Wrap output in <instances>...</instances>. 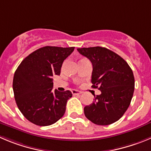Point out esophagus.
I'll use <instances>...</instances> for the list:
<instances>
[{"label": "esophagus", "instance_id": "34e87169", "mask_svg": "<svg viewBox=\"0 0 151 151\" xmlns=\"http://www.w3.org/2000/svg\"><path fill=\"white\" fill-rule=\"evenodd\" d=\"M71 92H72L73 95H80L81 94V91H78V90H76V89H73L71 90Z\"/></svg>", "mask_w": 151, "mask_h": 151}]
</instances>
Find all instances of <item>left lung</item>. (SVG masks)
<instances>
[{"mask_svg":"<svg viewBox=\"0 0 151 151\" xmlns=\"http://www.w3.org/2000/svg\"><path fill=\"white\" fill-rule=\"evenodd\" d=\"M91 61L92 88L101 90L92 104L84 107L88 120L98 125H109L119 120L130 104L134 92L133 71L115 52L102 47L77 48Z\"/></svg>","mask_w":151,"mask_h":151,"instance_id":"8db88e82","label":"left lung"}]
</instances>
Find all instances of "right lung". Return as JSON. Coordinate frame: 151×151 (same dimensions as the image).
I'll return each instance as SVG.
<instances>
[{
	"instance_id": "obj_1",
	"label": "right lung",
	"mask_w": 151,
	"mask_h": 151,
	"mask_svg": "<svg viewBox=\"0 0 151 151\" xmlns=\"http://www.w3.org/2000/svg\"><path fill=\"white\" fill-rule=\"evenodd\" d=\"M74 47L45 46L28 55L18 65L12 88L18 109L29 122L49 126L64 115L69 90H53V75H60L64 60Z\"/></svg>"
}]
</instances>
